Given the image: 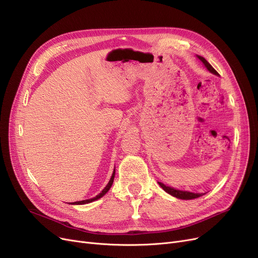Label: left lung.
Returning <instances> with one entry per match:
<instances>
[{"instance_id":"left-lung-1","label":"left lung","mask_w":258,"mask_h":258,"mask_svg":"<svg viewBox=\"0 0 258 258\" xmlns=\"http://www.w3.org/2000/svg\"><path fill=\"white\" fill-rule=\"evenodd\" d=\"M197 57L203 62V64L205 66V68L210 73H212V74H214L216 76H219V73L213 69L212 66L204 57L200 56V55H197ZM158 184L161 186V188L163 189L165 192H167L168 195H170V196H172L174 198H177V199H181V200H192V199H197V198H200L202 196L206 195V192H204V194H203V192L202 194H198V192H190V191H187V190H181V189H177V188H173V187H170V186H166V185H164L163 183H161V182H158Z\"/></svg>"}]
</instances>
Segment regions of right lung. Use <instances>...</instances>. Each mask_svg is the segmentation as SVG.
<instances>
[{
  "instance_id": "obj_1",
  "label": "right lung",
  "mask_w": 258,
  "mask_h": 258,
  "mask_svg": "<svg viewBox=\"0 0 258 258\" xmlns=\"http://www.w3.org/2000/svg\"><path fill=\"white\" fill-rule=\"evenodd\" d=\"M115 172H116V171H115V168H114V171H113V174H112V177H111L110 181H108V183H107L106 186L102 189V191H101L99 195H97L96 197H94V198H92V199H88V200H84V201H78V202L71 203V205H85V204H89V203H92V202H94V201H96V200L102 198L108 190H110V188L112 187L113 182H114V178H115Z\"/></svg>"
}]
</instances>
